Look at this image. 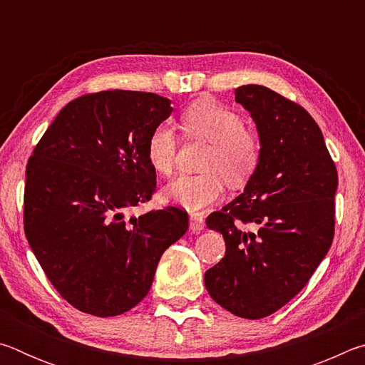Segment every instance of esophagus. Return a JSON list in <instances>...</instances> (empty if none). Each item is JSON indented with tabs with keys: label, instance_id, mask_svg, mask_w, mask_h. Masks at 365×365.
<instances>
[{
	"label": "esophagus",
	"instance_id": "34e87169",
	"mask_svg": "<svg viewBox=\"0 0 365 365\" xmlns=\"http://www.w3.org/2000/svg\"><path fill=\"white\" fill-rule=\"evenodd\" d=\"M205 228V219L200 214H190V230L193 233L201 232Z\"/></svg>",
	"mask_w": 365,
	"mask_h": 365
}]
</instances>
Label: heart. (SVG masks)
<instances>
[{
  "instance_id": "heart-1",
  "label": "heart",
  "mask_w": 365,
  "mask_h": 365,
  "mask_svg": "<svg viewBox=\"0 0 365 365\" xmlns=\"http://www.w3.org/2000/svg\"><path fill=\"white\" fill-rule=\"evenodd\" d=\"M180 125L188 138L202 140L209 150L202 160L201 175H180L172 180L164 195L187 211H201L224 195L225 182L243 187L255 175L262 158V141L246 128L245 119L233 109L200 100L182 114ZM178 138L169 125L160 123L146 143V156L158 174L169 175L175 168Z\"/></svg>"
}]
</instances>
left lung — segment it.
I'll return each instance as SVG.
<instances>
[{
    "label": "left lung",
    "instance_id": "1",
    "mask_svg": "<svg viewBox=\"0 0 365 365\" xmlns=\"http://www.w3.org/2000/svg\"><path fill=\"white\" fill-rule=\"evenodd\" d=\"M262 141L245 191L206 219L225 256L205 274L211 298L243 319L267 317L293 299L329 252L335 235L338 174L316 120L262 85L235 90ZM255 230L246 232L242 225Z\"/></svg>",
    "mask_w": 365,
    "mask_h": 365
}]
</instances>
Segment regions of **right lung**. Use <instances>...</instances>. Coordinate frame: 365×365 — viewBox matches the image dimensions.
Wrapping results in <instances>:
<instances>
[{
    "label": "right lung",
    "instance_id": "add662e5",
    "mask_svg": "<svg viewBox=\"0 0 365 365\" xmlns=\"http://www.w3.org/2000/svg\"><path fill=\"white\" fill-rule=\"evenodd\" d=\"M170 113V100L145 91L83 95L61 109L29 159L24 230L48 280L78 311H130L188 230L175 206L125 217L156 191L146 143Z\"/></svg>",
    "mask_w": 365,
    "mask_h": 365
}]
</instances>
